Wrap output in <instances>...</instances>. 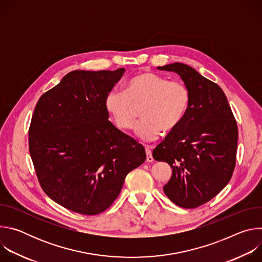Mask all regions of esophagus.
I'll return each mask as SVG.
<instances>
[{
	"mask_svg": "<svg viewBox=\"0 0 262 262\" xmlns=\"http://www.w3.org/2000/svg\"><path fill=\"white\" fill-rule=\"evenodd\" d=\"M145 150H146V161L148 162V163H151V162H154V158H152V152H151V150H150V147H146L145 148Z\"/></svg>",
	"mask_w": 262,
	"mask_h": 262,
	"instance_id": "esophagus-1",
	"label": "esophagus"
}]
</instances>
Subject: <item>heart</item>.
<instances>
[{
    "instance_id": "b5f03b06",
    "label": "heart",
    "mask_w": 262,
    "mask_h": 262,
    "mask_svg": "<svg viewBox=\"0 0 262 262\" xmlns=\"http://www.w3.org/2000/svg\"><path fill=\"white\" fill-rule=\"evenodd\" d=\"M105 108L122 130L132 129L141 107L142 120L136 135L143 142L157 140L161 132L169 134L183 120L190 105V91L180 81H169L155 72L132 78L125 92L112 90L105 96Z\"/></svg>"
}]
</instances>
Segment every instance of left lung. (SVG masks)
<instances>
[{
	"instance_id": "left-lung-1",
	"label": "left lung",
	"mask_w": 262,
	"mask_h": 262,
	"mask_svg": "<svg viewBox=\"0 0 262 262\" xmlns=\"http://www.w3.org/2000/svg\"><path fill=\"white\" fill-rule=\"evenodd\" d=\"M158 69L178 74L190 91V105L181 123L155 148L152 157L172 168L164 185L167 197L180 207L195 208L216 196L231 179L238 139L236 121L220 86L193 67L172 63Z\"/></svg>"
}]
</instances>
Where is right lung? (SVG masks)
I'll return each mask as SVG.
<instances>
[{
  "label": "right lung",
  "mask_w": 262,
  "mask_h": 262,
  "mask_svg": "<svg viewBox=\"0 0 262 262\" xmlns=\"http://www.w3.org/2000/svg\"><path fill=\"white\" fill-rule=\"evenodd\" d=\"M124 71L73 70L34 110L29 150L37 177L52 200L74 212L104 211L146 160L144 147L108 121L105 96Z\"/></svg>",
  "instance_id": "obj_1"
}]
</instances>
